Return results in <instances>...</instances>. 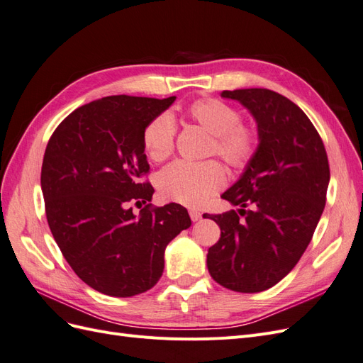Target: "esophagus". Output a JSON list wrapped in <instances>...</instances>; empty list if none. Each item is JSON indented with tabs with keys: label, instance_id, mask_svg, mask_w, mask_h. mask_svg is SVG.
<instances>
[{
	"label": "esophagus",
	"instance_id": "1",
	"mask_svg": "<svg viewBox=\"0 0 363 363\" xmlns=\"http://www.w3.org/2000/svg\"><path fill=\"white\" fill-rule=\"evenodd\" d=\"M189 215H191V219L194 223L200 221V219H201V213L199 211H194V208H192V211H189Z\"/></svg>",
	"mask_w": 363,
	"mask_h": 363
}]
</instances>
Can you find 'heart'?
Instances as JSON below:
<instances>
[{"instance_id": "heart-1", "label": "heart", "mask_w": 363, "mask_h": 363, "mask_svg": "<svg viewBox=\"0 0 363 363\" xmlns=\"http://www.w3.org/2000/svg\"><path fill=\"white\" fill-rule=\"evenodd\" d=\"M189 116L213 138L211 152L232 168H244L256 156L259 133L256 128L240 123L242 116L232 104L204 98L191 104ZM177 125L169 113L156 116L144 131V148L151 160L162 162L174 151ZM225 184V174L216 162H174L157 177V188L167 200L184 206H200Z\"/></svg>"}]
</instances>
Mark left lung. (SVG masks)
<instances>
[{
  "mask_svg": "<svg viewBox=\"0 0 363 363\" xmlns=\"http://www.w3.org/2000/svg\"><path fill=\"white\" fill-rule=\"evenodd\" d=\"M221 96L256 119L259 147L221 195L238 211L204 215L221 228L207 269L221 286L255 294L277 284L303 256L324 211L330 169L316 128L286 96L260 87Z\"/></svg>",
  "mask_w": 363,
  "mask_h": 363,
  "instance_id": "1",
  "label": "left lung"
}]
</instances>
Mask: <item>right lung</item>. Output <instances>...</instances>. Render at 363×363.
I'll use <instances>...</instances> for the list:
<instances>
[{"label": "right lung", "instance_id": "1", "mask_svg": "<svg viewBox=\"0 0 363 363\" xmlns=\"http://www.w3.org/2000/svg\"><path fill=\"white\" fill-rule=\"evenodd\" d=\"M174 101L104 96L75 108L48 140L40 186L50 230L77 276L101 294L125 298L151 289L164 248L192 224L177 203L147 204L138 216L130 207L155 194L139 182L150 169L142 138Z\"/></svg>", "mask_w": 363, "mask_h": 363}]
</instances>
